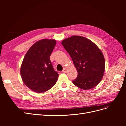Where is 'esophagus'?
<instances>
[{
    "label": "esophagus",
    "instance_id": "1",
    "mask_svg": "<svg viewBox=\"0 0 126 126\" xmlns=\"http://www.w3.org/2000/svg\"><path fill=\"white\" fill-rule=\"evenodd\" d=\"M67 69H68L67 68H66V67L64 68L63 70V72H64V73H67Z\"/></svg>",
    "mask_w": 126,
    "mask_h": 126
}]
</instances>
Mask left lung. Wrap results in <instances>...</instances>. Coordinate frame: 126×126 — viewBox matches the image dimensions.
<instances>
[{
  "mask_svg": "<svg viewBox=\"0 0 126 126\" xmlns=\"http://www.w3.org/2000/svg\"><path fill=\"white\" fill-rule=\"evenodd\" d=\"M78 72L74 84L83 90H89L100 82L105 69V60L100 49L85 37L72 36L62 41Z\"/></svg>",
  "mask_w": 126,
  "mask_h": 126,
  "instance_id": "1",
  "label": "left lung"
}]
</instances>
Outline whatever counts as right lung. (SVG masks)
<instances>
[{
	"label": "right lung",
	"instance_id": "obj_1",
	"mask_svg": "<svg viewBox=\"0 0 126 126\" xmlns=\"http://www.w3.org/2000/svg\"><path fill=\"white\" fill-rule=\"evenodd\" d=\"M56 44L55 40L43 39L34 44L26 53L20 75L26 86L33 91L46 92L58 80L59 74L54 70L50 60Z\"/></svg>",
	"mask_w": 126,
	"mask_h": 126
}]
</instances>
